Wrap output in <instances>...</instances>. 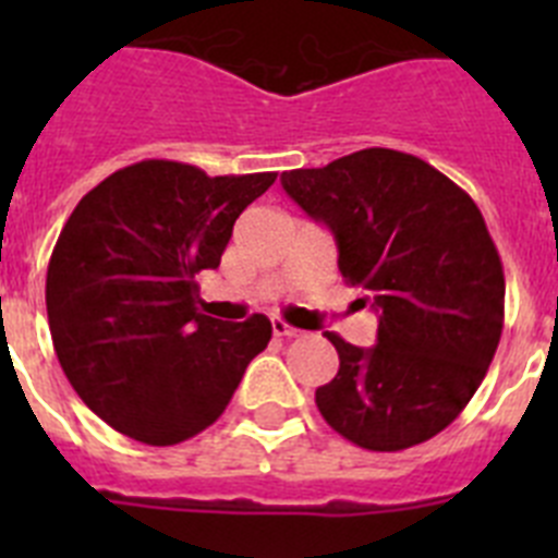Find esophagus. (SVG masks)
Wrapping results in <instances>:
<instances>
[{"label":"esophagus","mask_w":558,"mask_h":558,"mask_svg":"<svg viewBox=\"0 0 558 558\" xmlns=\"http://www.w3.org/2000/svg\"><path fill=\"white\" fill-rule=\"evenodd\" d=\"M270 329H274L276 338H295V335H299V329L284 324L282 318H274V322H270Z\"/></svg>","instance_id":"1"}]
</instances>
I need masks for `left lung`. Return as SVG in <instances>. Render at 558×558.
Segmentation results:
<instances>
[{
    "mask_svg": "<svg viewBox=\"0 0 558 558\" xmlns=\"http://www.w3.org/2000/svg\"><path fill=\"white\" fill-rule=\"evenodd\" d=\"M282 186L338 245L340 276L377 313V343L327 332L340 368L315 391L352 445L397 452L445 430L486 377L502 332L506 279L481 209L411 153L366 147Z\"/></svg>",
    "mask_w": 558,
    "mask_h": 558,
    "instance_id": "8db88e82",
    "label": "left lung"
}]
</instances>
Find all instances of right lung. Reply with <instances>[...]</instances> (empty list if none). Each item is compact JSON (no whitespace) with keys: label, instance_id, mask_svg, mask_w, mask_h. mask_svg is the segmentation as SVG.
I'll list each match as a JSON object with an SVG mask.
<instances>
[{"label":"right lung","instance_id":"right-lung-1","mask_svg":"<svg viewBox=\"0 0 558 558\" xmlns=\"http://www.w3.org/2000/svg\"><path fill=\"white\" fill-rule=\"evenodd\" d=\"M276 172L206 175L181 161L122 167L83 195L47 268L52 347L77 397L142 445L215 425L270 322L198 313L201 270L220 265L234 220Z\"/></svg>","mask_w":558,"mask_h":558}]
</instances>
